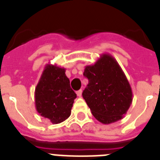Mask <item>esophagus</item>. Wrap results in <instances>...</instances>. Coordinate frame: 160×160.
Wrapping results in <instances>:
<instances>
[{
    "mask_svg": "<svg viewBox=\"0 0 160 160\" xmlns=\"http://www.w3.org/2000/svg\"><path fill=\"white\" fill-rule=\"evenodd\" d=\"M76 95H77L79 97H80V96L82 95V90H78V91H76Z\"/></svg>",
    "mask_w": 160,
    "mask_h": 160,
    "instance_id": "obj_1",
    "label": "esophagus"
}]
</instances>
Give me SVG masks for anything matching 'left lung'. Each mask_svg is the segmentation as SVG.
<instances>
[{
	"label": "left lung",
	"mask_w": 160,
	"mask_h": 160,
	"mask_svg": "<svg viewBox=\"0 0 160 160\" xmlns=\"http://www.w3.org/2000/svg\"><path fill=\"white\" fill-rule=\"evenodd\" d=\"M84 75L89 80L83 98L98 121L109 124L123 119L131 105V86L116 60L102 54L94 65H86Z\"/></svg>",
	"instance_id": "1"
}]
</instances>
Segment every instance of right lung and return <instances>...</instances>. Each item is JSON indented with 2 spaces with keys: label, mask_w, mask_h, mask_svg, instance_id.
Here are the masks:
<instances>
[{
  "label": "right lung",
  "mask_w": 160,
  "mask_h": 160,
  "mask_svg": "<svg viewBox=\"0 0 160 160\" xmlns=\"http://www.w3.org/2000/svg\"><path fill=\"white\" fill-rule=\"evenodd\" d=\"M75 98L65 68L47 64L35 90V105L39 114L52 124H60L70 117Z\"/></svg>",
  "instance_id": "obj_1"
}]
</instances>
